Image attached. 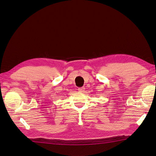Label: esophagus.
Returning <instances> with one entry per match:
<instances>
[{"instance_id":"34e87169","label":"esophagus","mask_w":156,"mask_h":156,"mask_svg":"<svg viewBox=\"0 0 156 156\" xmlns=\"http://www.w3.org/2000/svg\"><path fill=\"white\" fill-rule=\"evenodd\" d=\"M78 90L79 91V92H83V91L85 90V88L84 87H79V88L78 89Z\"/></svg>"}]
</instances>
